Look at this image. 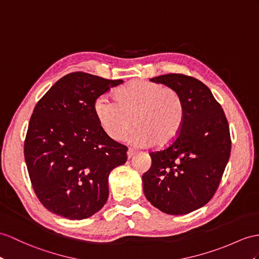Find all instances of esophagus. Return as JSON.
Segmentation results:
<instances>
[{"mask_svg": "<svg viewBox=\"0 0 259 259\" xmlns=\"http://www.w3.org/2000/svg\"><path fill=\"white\" fill-rule=\"evenodd\" d=\"M134 154H135V150L133 148H128V150H127V158L131 159L132 157L134 156Z\"/></svg>", "mask_w": 259, "mask_h": 259, "instance_id": "34e87169", "label": "esophagus"}]
</instances>
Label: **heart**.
Listing matches in <instances>:
<instances>
[{
	"label": "heart",
	"instance_id": "heart-1",
	"mask_svg": "<svg viewBox=\"0 0 259 259\" xmlns=\"http://www.w3.org/2000/svg\"><path fill=\"white\" fill-rule=\"evenodd\" d=\"M93 111L101 127L114 141H122L134 122L137 127L130 138L143 147L171 144L186 116L184 99L177 90L147 80H132L118 88L114 101L99 97Z\"/></svg>",
	"mask_w": 259,
	"mask_h": 259
}]
</instances>
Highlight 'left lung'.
I'll return each mask as SVG.
<instances>
[{
	"label": "left lung",
	"mask_w": 259,
	"mask_h": 259,
	"mask_svg": "<svg viewBox=\"0 0 259 259\" xmlns=\"http://www.w3.org/2000/svg\"><path fill=\"white\" fill-rule=\"evenodd\" d=\"M177 90L186 106L178 137L151 151V167L143 175L145 197L172 215L205 205L217 192L231 155V136L222 106L200 80L180 73L150 79Z\"/></svg>",
	"instance_id": "1"
}]
</instances>
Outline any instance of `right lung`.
I'll return each instance as SVG.
<instances>
[{
	"instance_id": "right-lung-1",
	"label": "right lung",
	"mask_w": 259,
	"mask_h": 259,
	"mask_svg": "<svg viewBox=\"0 0 259 259\" xmlns=\"http://www.w3.org/2000/svg\"><path fill=\"white\" fill-rule=\"evenodd\" d=\"M121 83L123 80L71 72L37 102L24 156L31 186L49 212L83 220L108 201L109 175L127 160V147L101 127L93 104Z\"/></svg>"
}]
</instances>
